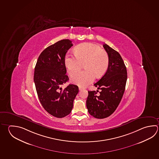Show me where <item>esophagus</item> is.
<instances>
[{"label":"esophagus","instance_id":"esophagus-1","mask_svg":"<svg viewBox=\"0 0 159 159\" xmlns=\"http://www.w3.org/2000/svg\"><path fill=\"white\" fill-rule=\"evenodd\" d=\"M79 90H81L83 89V88H82V87H79Z\"/></svg>","mask_w":159,"mask_h":159}]
</instances>
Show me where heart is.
<instances>
[{"mask_svg":"<svg viewBox=\"0 0 159 159\" xmlns=\"http://www.w3.org/2000/svg\"><path fill=\"white\" fill-rule=\"evenodd\" d=\"M75 54H67L65 57V65L69 75L80 70L83 64L85 70L72 75L71 81L74 84L85 87L92 83L96 76L102 77L108 69V54L99 45L91 43H82L75 47Z\"/></svg>","mask_w":159,"mask_h":159,"instance_id":"b5f03b06","label":"heart"}]
</instances>
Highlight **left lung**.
Here are the masks:
<instances>
[{
	"label": "left lung",
	"instance_id": "obj_1",
	"mask_svg": "<svg viewBox=\"0 0 159 159\" xmlns=\"http://www.w3.org/2000/svg\"><path fill=\"white\" fill-rule=\"evenodd\" d=\"M103 46L109 57L108 68L94 84L101 90L99 95L94 90L88 91L86 102L89 113L97 119H104L114 113L122 99L127 80L126 68L120 54L106 44Z\"/></svg>",
	"mask_w": 159,
	"mask_h": 159
}]
</instances>
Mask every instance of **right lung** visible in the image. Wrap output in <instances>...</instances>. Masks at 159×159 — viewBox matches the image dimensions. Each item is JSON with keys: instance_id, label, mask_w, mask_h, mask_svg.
I'll return each instance as SVG.
<instances>
[{"instance_id": "add662e5", "label": "right lung", "mask_w": 159, "mask_h": 159, "mask_svg": "<svg viewBox=\"0 0 159 159\" xmlns=\"http://www.w3.org/2000/svg\"><path fill=\"white\" fill-rule=\"evenodd\" d=\"M72 45L71 40L63 39L49 46L40 54L35 67L34 80L39 101L49 114L58 118L70 114L79 92L76 85L69 84L63 90L61 87L69 80L64 60Z\"/></svg>"}]
</instances>
